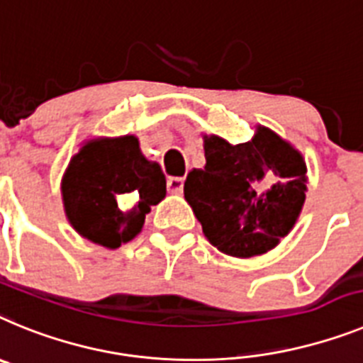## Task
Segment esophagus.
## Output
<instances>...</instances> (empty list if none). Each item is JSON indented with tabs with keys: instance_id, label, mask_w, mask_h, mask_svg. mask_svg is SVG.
<instances>
[{
	"instance_id": "34e87169",
	"label": "esophagus",
	"mask_w": 363,
	"mask_h": 363,
	"mask_svg": "<svg viewBox=\"0 0 363 363\" xmlns=\"http://www.w3.org/2000/svg\"><path fill=\"white\" fill-rule=\"evenodd\" d=\"M182 188H184V179L181 177L168 179V190L172 191V194H182Z\"/></svg>"
}]
</instances>
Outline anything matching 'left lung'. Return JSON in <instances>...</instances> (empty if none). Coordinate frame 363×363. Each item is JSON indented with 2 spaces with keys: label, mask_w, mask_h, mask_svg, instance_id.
Returning a JSON list of instances; mask_svg holds the SVG:
<instances>
[{
  "label": "left lung",
  "mask_w": 363,
  "mask_h": 363,
  "mask_svg": "<svg viewBox=\"0 0 363 363\" xmlns=\"http://www.w3.org/2000/svg\"><path fill=\"white\" fill-rule=\"evenodd\" d=\"M206 164L184 181V199L217 250L234 257L267 254L294 228L307 194L303 155L272 129L230 144L203 135Z\"/></svg>",
  "instance_id": "1"
}]
</instances>
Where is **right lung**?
I'll return each mask as SVG.
<instances>
[{
    "label": "right lung",
    "mask_w": 363,
    "mask_h": 363,
    "mask_svg": "<svg viewBox=\"0 0 363 363\" xmlns=\"http://www.w3.org/2000/svg\"><path fill=\"white\" fill-rule=\"evenodd\" d=\"M166 197V177L135 135L82 144L62 177V201L82 238L115 250L140 234L151 206Z\"/></svg>",
    "instance_id": "add662e5"
}]
</instances>
